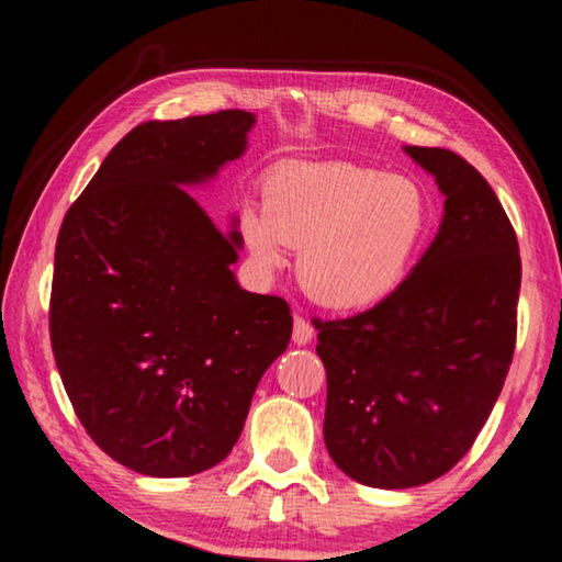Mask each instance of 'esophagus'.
Segmentation results:
<instances>
[{
	"instance_id": "1",
	"label": "esophagus",
	"mask_w": 562,
	"mask_h": 562,
	"mask_svg": "<svg viewBox=\"0 0 562 562\" xmlns=\"http://www.w3.org/2000/svg\"><path fill=\"white\" fill-rule=\"evenodd\" d=\"M312 337H315V327H312L304 317H294V329H292L294 345H300V347L310 345Z\"/></svg>"
}]
</instances>
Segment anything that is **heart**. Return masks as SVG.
Here are the masks:
<instances>
[{"instance_id":"b5f03b06","label":"heart","mask_w":562,"mask_h":562,"mask_svg":"<svg viewBox=\"0 0 562 562\" xmlns=\"http://www.w3.org/2000/svg\"><path fill=\"white\" fill-rule=\"evenodd\" d=\"M429 198L414 180L357 164H302L272 173L265 205H245L240 233L262 270L300 247L297 280L331 310L382 302L406 278L429 227Z\"/></svg>"}]
</instances>
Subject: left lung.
I'll list each match as a JSON object with an SVG mask.
<instances>
[{
	"mask_svg": "<svg viewBox=\"0 0 562 562\" xmlns=\"http://www.w3.org/2000/svg\"><path fill=\"white\" fill-rule=\"evenodd\" d=\"M443 193L434 243L372 310L315 319L327 369L325 443L372 488H414L459 463L516 349L520 255L493 188L461 156L404 146Z\"/></svg>",
	"mask_w": 562,
	"mask_h": 562,
	"instance_id": "8db88e82",
	"label": "left lung"
}]
</instances>
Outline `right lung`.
Masks as SVG:
<instances>
[{
    "instance_id": "1",
    "label": "right lung",
    "mask_w": 562,
    "mask_h": 562,
    "mask_svg": "<svg viewBox=\"0 0 562 562\" xmlns=\"http://www.w3.org/2000/svg\"><path fill=\"white\" fill-rule=\"evenodd\" d=\"M255 116L217 111L126 133L66 213L52 349L83 429L126 469L183 479L243 434L255 389L290 345L288 302L243 290V247L186 188L247 150Z\"/></svg>"
}]
</instances>
